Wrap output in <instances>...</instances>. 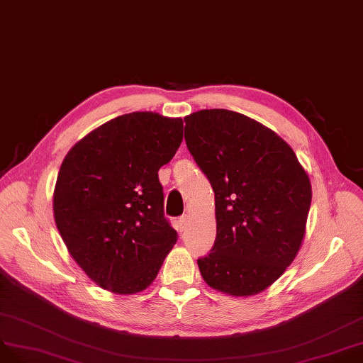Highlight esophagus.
I'll list each match as a JSON object with an SVG mask.
<instances>
[{
    "instance_id": "obj_1",
    "label": "esophagus",
    "mask_w": 363,
    "mask_h": 363,
    "mask_svg": "<svg viewBox=\"0 0 363 363\" xmlns=\"http://www.w3.org/2000/svg\"><path fill=\"white\" fill-rule=\"evenodd\" d=\"M186 225H189V216H182L178 218V229L182 232L186 229Z\"/></svg>"
}]
</instances>
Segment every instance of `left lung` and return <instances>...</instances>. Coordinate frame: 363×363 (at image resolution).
Wrapping results in <instances>:
<instances>
[{
	"instance_id": "1",
	"label": "left lung",
	"mask_w": 363,
	"mask_h": 363,
	"mask_svg": "<svg viewBox=\"0 0 363 363\" xmlns=\"http://www.w3.org/2000/svg\"><path fill=\"white\" fill-rule=\"evenodd\" d=\"M184 122L186 147L216 199L217 235L199 270L217 291L258 294L298 253L312 199L308 174L286 142L247 116L214 108Z\"/></svg>"
}]
</instances>
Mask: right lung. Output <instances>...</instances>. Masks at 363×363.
Wrapping results in <instances>:
<instances>
[{"instance_id": "1", "label": "right lung", "mask_w": 363, "mask_h": 363, "mask_svg": "<svg viewBox=\"0 0 363 363\" xmlns=\"http://www.w3.org/2000/svg\"><path fill=\"white\" fill-rule=\"evenodd\" d=\"M182 119L122 114L67 152L54 218L69 253L101 288L135 294L157 277L178 240L164 217L158 170L177 154Z\"/></svg>"}]
</instances>
